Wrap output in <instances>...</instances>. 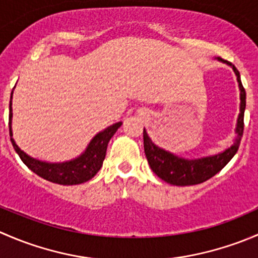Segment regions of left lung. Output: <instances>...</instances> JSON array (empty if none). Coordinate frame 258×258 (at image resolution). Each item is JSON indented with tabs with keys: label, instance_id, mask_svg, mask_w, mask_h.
<instances>
[{
	"label": "left lung",
	"instance_id": "1",
	"mask_svg": "<svg viewBox=\"0 0 258 258\" xmlns=\"http://www.w3.org/2000/svg\"><path fill=\"white\" fill-rule=\"evenodd\" d=\"M217 61L228 64L232 67L236 77H237L238 88H240V113L237 117L236 124V139L233 144L225 151L216 153L212 156H206L201 158H183L175 153L166 151L158 147L152 142L147 131L144 128V147L146 157L151 170L156 173L161 179L175 186H192L199 184L210 179L216 173L220 172L226 165L231 161V158L236 155L241 144V137L243 134V114L246 108V92L242 86L240 72L230 62L217 57Z\"/></svg>",
	"mask_w": 258,
	"mask_h": 258
}]
</instances>
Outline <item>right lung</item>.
Here are the masks:
<instances>
[{"label":"right lung","mask_w":258,"mask_h":258,"mask_svg":"<svg viewBox=\"0 0 258 258\" xmlns=\"http://www.w3.org/2000/svg\"><path fill=\"white\" fill-rule=\"evenodd\" d=\"M14 93V91H12ZM12 93H11V101H10V136H11V142L14 146L15 151L22 162L30 168L32 172L38 175L40 177L47 179L49 182L58 184H64V186H70V184H80L83 182L88 181L100 171L102 167L103 160L106 157V150H107V145L112 136L116 134L117 130L121 127L122 122H117V123L111 124L107 128L103 131L98 132L91 142L88 144L86 150L79 156V157L74 158V160L66 161V162H46V161L37 160L27 153L23 152L20 147H18L15 140L12 139Z\"/></svg>","instance_id":"obj_1"}]
</instances>
